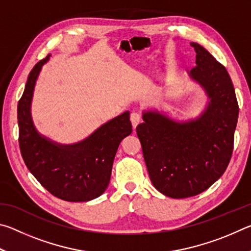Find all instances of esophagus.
Returning a JSON list of instances; mask_svg holds the SVG:
<instances>
[{
    "mask_svg": "<svg viewBox=\"0 0 251 251\" xmlns=\"http://www.w3.org/2000/svg\"><path fill=\"white\" fill-rule=\"evenodd\" d=\"M141 120H142L141 114H138V113H136V112L130 114V122H131V125H133V128L134 129L136 128V127H137V125L139 124V123H141Z\"/></svg>",
    "mask_w": 251,
    "mask_h": 251,
    "instance_id": "obj_1",
    "label": "esophagus"
}]
</instances>
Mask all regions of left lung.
<instances>
[{"label":"left lung","instance_id":"1","mask_svg":"<svg viewBox=\"0 0 251 251\" xmlns=\"http://www.w3.org/2000/svg\"><path fill=\"white\" fill-rule=\"evenodd\" d=\"M196 66L188 72L208 97L196 118L176 121L158 110H144L136 127L150 178L172 198L196 196L218 180L231 158L238 121L235 88L227 70L198 43Z\"/></svg>","mask_w":251,"mask_h":251}]
</instances>
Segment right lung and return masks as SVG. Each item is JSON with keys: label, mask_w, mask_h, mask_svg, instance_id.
<instances>
[{"label": "right lung", "mask_w": 251, "mask_h": 251, "mask_svg": "<svg viewBox=\"0 0 251 251\" xmlns=\"http://www.w3.org/2000/svg\"><path fill=\"white\" fill-rule=\"evenodd\" d=\"M48 55L33 67L18 105L19 143L28 171L40 184L66 201H88L100 197L110 180L117 148L131 133L129 112L108 121L83 141L58 144L37 131L31 114L33 93Z\"/></svg>", "instance_id": "add662e5"}]
</instances>
